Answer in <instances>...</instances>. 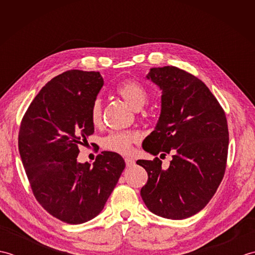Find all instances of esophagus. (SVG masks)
Masks as SVG:
<instances>
[{
  "label": "esophagus",
  "instance_id": "1",
  "mask_svg": "<svg viewBox=\"0 0 255 255\" xmlns=\"http://www.w3.org/2000/svg\"><path fill=\"white\" fill-rule=\"evenodd\" d=\"M125 162H126V165L127 166H132L136 164V161L131 158H125Z\"/></svg>",
  "mask_w": 255,
  "mask_h": 255
}]
</instances>
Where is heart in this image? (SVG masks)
<instances>
[{
	"mask_svg": "<svg viewBox=\"0 0 255 255\" xmlns=\"http://www.w3.org/2000/svg\"><path fill=\"white\" fill-rule=\"evenodd\" d=\"M116 93L130 106L132 110L139 111L148 100L147 92L137 81H125L116 89ZM90 118L94 126L101 124L102 121V103L95 100L91 106ZM139 139L137 132L130 130L112 131L102 139V147L105 150L119 154H128L132 149V143Z\"/></svg>",
	"mask_w": 255,
	"mask_h": 255,
	"instance_id": "1",
	"label": "heart"
}]
</instances>
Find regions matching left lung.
Segmentation results:
<instances>
[{
  "instance_id": "obj_1",
  "label": "left lung",
  "mask_w": 255,
  "mask_h": 255,
  "mask_svg": "<svg viewBox=\"0 0 255 255\" xmlns=\"http://www.w3.org/2000/svg\"><path fill=\"white\" fill-rule=\"evenodd\" d=\"M147 79L161 90V113L142 148L152 155L172 152L162 161L138 160L148 173L140 195L148 209L167 219L197 214L223 180L229 132L225 112L199 79L176 67L152 68Z\"/></svg>"
}]
</instances>
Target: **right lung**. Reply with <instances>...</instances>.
<instances>
[{
	"label": "right lung",
	"instance_id": "right-lung-1",
	"mask_svg": "<svg viewBox=\"0 0 255 255\" xmlns=\"http://www.w3.org/2000/svg\"><path fill=\"white\" fill-rule=\"evenodd\" d=\"M104 85L100 72L70 70L49 81L21 121L18 150L36 199L53 217L79 225L96 217L125 169L103 151L93 165L79 163V144L94 132L91 106Z\"/></svg>",
	"mask_w": 255,
	"mask_h": 255
}]
</instances>
